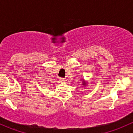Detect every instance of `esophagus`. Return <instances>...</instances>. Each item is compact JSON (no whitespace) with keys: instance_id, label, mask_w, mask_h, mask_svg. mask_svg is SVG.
I'll return each instance as SVG.
<instances>
[{"instance_id":"34e87169","label":"esophagus","mask_w":133,"mask_h":133,"mask_svg":"<svg viewBox=\"0 0 133 133\" xmlns=\"http://www.w3.org/2000/svg\"><path fill=\"white\" fill-rule=\"evenodd\" d=\"M59 80H60V82H64L66 81V80H65V78H59Z\"/></svg>"}]
</instances>
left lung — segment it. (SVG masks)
Listing matches in <instances>:
<instances>
[{
    "label": "left lung",
    "mask_w": 133,
    "mask_h": 133,
    "mask_svg": "<svg viewBox=\"0 0 133 133\" xmlns=\"http://www.w3.org/2000/svg\"><path fill=\"white\" fill-rule=\"evenodd\" d=\"M87 84H88V82L85 81L84 79H82V85L84 87H85L87 85Z\"/></svg>",
    "instance_id": "obj_1"
}]
</instances>
